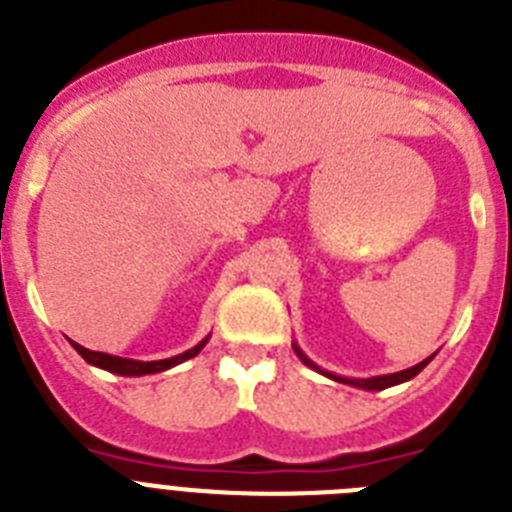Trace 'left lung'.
I'll use <instances>...</instances> for the list:
<instances>
[{"mask_svg": "<svg viewBox=\"0 0 512 512\" xmlns=\"http://www.w3.org/2000/svg\"><path fill=\"white\" fill-rule=\"evenodd\" d=\"M293 353L299 355L301 363H304V366L314 368V371H319V373H322V376H327V379L340 381V384L358 386V389H366V391H381V389H389V386L404 384V381L415 379L417 373H420L422 368H425L430 361H433V355H430V358H425V361H422V363H417V366H412V368H404V371L384 373V376H371V379H348V376H337V373H332V371H322V368H319L317 363L311 361V358H306V353L299 348V345H296V342H293Z\"/></svg>", "mask_w": 512, "mask_h": 512, "instance_id": "left-lung-1", "label": "left lung"}]
</instances>
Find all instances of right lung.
Instances as JSON below:
<instances>
[{
  "label": "right lung",
  "mask_w": 512,
  "mask_h": 512,
  "mask_svg": "<svg viewBox=\"0 0 512 512\" xmlns=\"http://www.w3.org/2000/svg\"><path fill=\"white\" fill-rule=\"evenodd\" d=\"M211 337V335H208ZM208 337H203L195 348L185 350V353L175 355V358H164V361H133V358H121V355H110V353H97V350H87L82 348L79 342H71L74 350L82 355L84 361L90 363V366L102 368V371H110V373H118V376H146V373H162L167 368L177 366V363L188 361V358H195V355L201 353L203 345L208 342Z\"/></svg>",
  "instance_id": "right-lung-1"
}]
</instances>
